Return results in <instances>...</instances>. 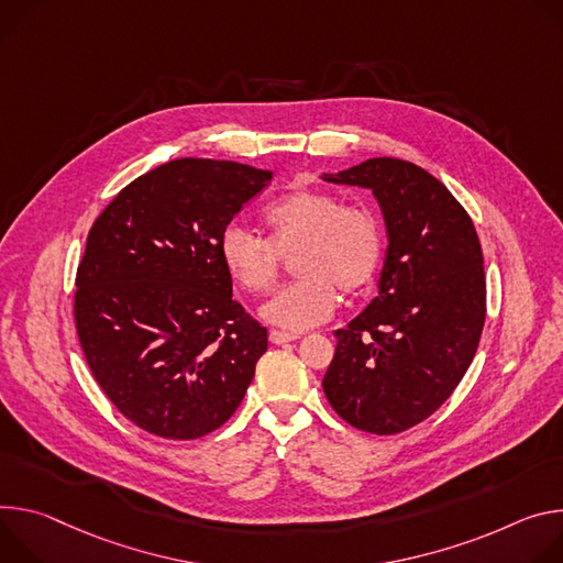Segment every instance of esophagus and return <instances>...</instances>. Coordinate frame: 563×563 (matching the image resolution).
Here are the masks:
<instances>
[{"instance_id":"obj_1","label":"esophagus","mask_w":563,"mask_h":563,"mask_svg":"<svg viewBox=\"0 0 563 563\" xmlns=\"http://www.w3.org/2000/svg\"><path fill=\"white\" fill-rule=\"evenodd\" d=\"M268 338H271V342H273V344H286V342H295V340H299V335H297V333H286V331H277V329H273V331L268 333Z\"/></svg>"}]
</instances>
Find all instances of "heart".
I'll list each match as a JSON object with an SVG mask.
<instances>
[{
  "mask_svg": "<svg viewBox=\"0 0 563 563\" xmlns=\"http://www.w3.org/2000/svg\"><path fill=\"white\" fill-rule=\"evenodd\" d=\"M271 239L230 223L219 236V257L230 279L245 292L266 290L290 255L299 279L279 288L260 308L262 320L286 331H308L327 322L338 306V288L362 292L378 273L383 232L371 212L346 208L335 195L297 190L264 212Z\"/></svg>",
  "mask_w": 563,
  "mask_h": 563,
  "instance_id": "heart-1",
  "label": "heart"
}]
</instances>
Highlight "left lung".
I'll use <instances>...</instances> for the list:
<instances>
[{
  "label": "left lung",
  "mask_w": 563,
  "mask_h": 563,
  "mask_svg": "<svg viewBox=\"0 0 563 563\" xmlns=\"http://www.w3.org/2000/svg\"><path fill=\"white\" fill-rule=\"evenodd\" d=\"M327 183L371 190L387 228L378 297L338 329L324 373L331 407L368 433L431 416L463 380L485 322L478 234L448 187L400 158H368Z\"/></svg>",
  "instance_id": "left-lung-1"
}]
</instances>
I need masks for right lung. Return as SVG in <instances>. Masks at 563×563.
<instances>
[{
  "mask_svg": "<svg viewBox=\"0 0 563 563\" xmlns=\"http://www.w3.org/2000/svg\"><path fill=\"white\" fill-rule=\"evenodd\" d=\"M273 180L234 161L176 158L122 187L76 277V327L96 383L141 429L192 441L239 407L268 331L232 299L219 236Z\"/></svg>",
  "mask_w": 563,
  "mask_h": 563,
  "instance_id": "right-lung-1",
  "label": "right lung"
}]
</instances>
